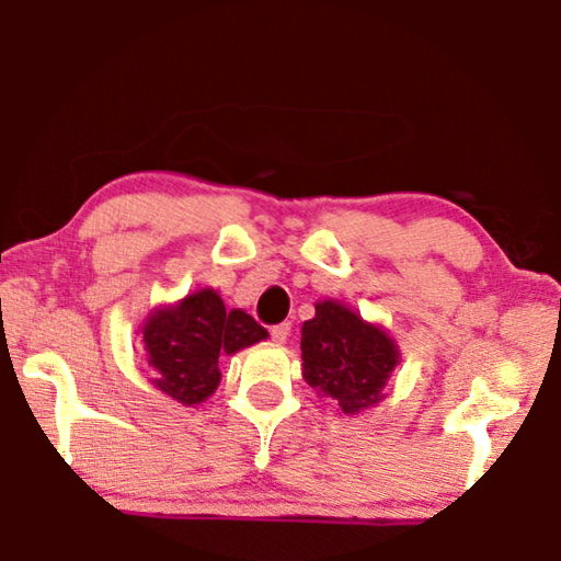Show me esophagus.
Here are the masks:
<instances>
[{"label":"esophagus","instance_id":"obj_1","mask_svg":"<svg viewBox=\"0 0 561 561\" xmlns=\"http://www.w3.org/2000/svg\"><path fill=\"white\" fill-rule=\"evenodd\" d=\"M289 322H282V325H274L272 330H270V335H272V341L274 343H284V341H287V337H289Z\"/></svg>","mask_w":561,"mask_h":561}]
</instances>
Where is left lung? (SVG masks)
Here are the masks:
<instances>
[{
  "instance_id": "obj_1",
  "label": "left lung",
  "mask_w": 561,
  "mask_h": 561,
  "mask_svg": "<svg viewBox=\"0 0 561 561\" xmlns=\"http://www.w3.org/2000/svg\"><path fill=\"white\" fill-rule=\"evenodd\" d=\"M302 376L343 414H358L383 399V386L399 363L397 343L335 299L314 305L302 325Z\"/></svg>"
}]
</instances>
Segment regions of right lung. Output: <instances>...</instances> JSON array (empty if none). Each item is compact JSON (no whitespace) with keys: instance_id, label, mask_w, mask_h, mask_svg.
<instances>
[{"instance_id":"1","label":"right lung","mask_w":561,"mask_h":561,"mask_svg":"<svg viewBox=\"0 0 561 561\" xmlns=\"http://www.w3.org/2000/svg\"><path fill=\"white\" fill-rule=\"evenodd\" d=\"M270 335L243 310H226L216 289H198L178 305L157 307L141 328L152 383L180 404H201L218 389V356Z\"/></svg>"}]
</instances>
